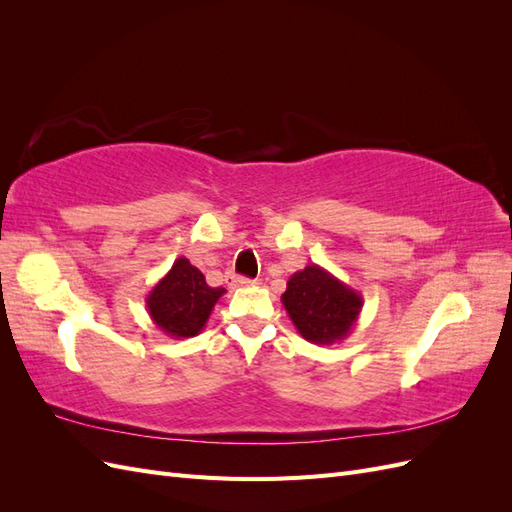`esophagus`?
I'll use <instances>...</instances> for the list:
<instances>
[{
    "label": "esophagus",
    "mask_w": 512,
    "mask_h": 512,
    "mask_svg": "<svg viewBox=\"0 0 512 512\" xmlns=\"http://www.w3.org/2000/svg\"><path fill=\"white\" fill-rule=\"evenodd\" d=\"M226 284H228L230 288H241V286H252L254 280H250V277H243V275L228 273V275H226Z\"/></svg>",
    "instance_id": "34e87169"
}]
</instances>
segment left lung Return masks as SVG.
<instances>
[{
    "instance_id": "1",
    "label": "left lung",
    "mask_w": 512,
    "mask_h": 512,
    "mask_svg": "<svg viewBox=\"0 0 512 512\" xmlns=\"http://www.w3.org/2000/svg\"><path fill=\"white\" fill-rule=\"evenodd\" d=\"M282 303L301 337L318 346L346 339L363 309L361 292L318 265L292 273Z\"/></svg>"
}]
</instances>
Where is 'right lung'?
<instances>
[{"label": "right lung", "instance_id": "obj_1", "mask_svg": "<svg viewBox=\"0 0 512 512\" xmlns=\"http://www.w3.org/2000/svg\"><path fill=\"white\" fill-rule=\"evenodd\" d=\"M226 290L211 288L192 262L181 256L147 294V314L156 327L173 339L194 337L205 329L215 303Z\"/></svg>", "mask_w": 512, "mask_h": 512}]
</instances>
